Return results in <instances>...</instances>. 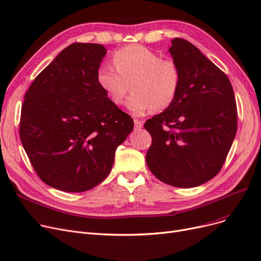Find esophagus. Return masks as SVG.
<instances>
[{
  "label": "esophagus",
  "mask_w": 261,
  "mask_h": 261,
  "mask_svg": "<svg viewBox=\"0 0 261 261\" xmlns=\"http://www.w3.org/2000/svg\"><path fill=\"white\" fill-rule=\"evenodd\" d=\"M142 127H143V121L139 119H134V128L138 130V129H141Z\"/></svg>",
  "instance_id": "34e87169"
}]
</instances>
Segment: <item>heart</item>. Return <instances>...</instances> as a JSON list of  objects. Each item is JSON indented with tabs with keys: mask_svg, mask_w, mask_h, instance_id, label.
Here are the masks:
<instances>
[{
	"mask_svg": "<svg viewBox=\"0 0 261 261\" xmlns=\"http://www.w3.org/2000/svg\"><path fill=\"white\" fill-rule=\"evenodd\" d=\"M113 66L101 65L96 81L107 98L121 105L130 84L132 94L128 98L129 111L140 116L149 110L161 111L168 108L176 97L181 85L180 67L171 59L142 45H130L116 50Z\"/></svg>",
	"mask_w": 261,
	"mask_h": 261,
	"instance_id": "b5f03b06",
	"label": "heart"
}]
</instances>
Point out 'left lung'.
<instances>
[{
    "label": "left lung",
    "instance_id": "obj_1",
    "mask_svg": "<svg viewBox=\"0 0 261 261\" xmlns=\"http://www.w3.org/2000/svg\"><path fill=\"white\" fill-rule=\"evenodd\" d=\"M169 53L181 71L173 102L145 122L152 138L146 162L158 179L197 187L220 171L237 131V107L227 76L188 41L175 38Z\"/></svg>",
    "mask_w": 261,
    "mask_h": 261
}]
</instances>
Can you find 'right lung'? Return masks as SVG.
Listing matches in <instances>:
<instances>
[{"instance_id":"right-lung-1","label":"right lung","mask_w":261,"mask_h":261,"mask_svg":"<svg viewBox=\"0 0 261 261\" xmlns=\"http://www.w3.org/2000/svg\"><path fill=\"white\" fill-rule=\"evenodd\" d=\"M101 44L73 43L41 72L24 96L20 138L45 184L82 193L111 171L116 148L133 119L110 101L96 81Z\"/></svg>"}]
</instances>
